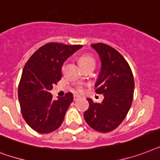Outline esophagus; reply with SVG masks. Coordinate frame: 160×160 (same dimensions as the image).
Returning <instances> with one entry per match:
<instances>
[{
  "instance_id": "obj_1",
  "label": "esophagus",
  "mask_w": 160,
  "mask_h": 160,
  "mask_svg": "<svg viewBox=\"0 0 160 160\" xmlns=\"http://www.w3.org/2000/svg\"><path fill=\"white\" fill-rule=\"evenodd\" d=\"M79 98H80V96H79V95H78V94H74V96H73L74 101H77V100Z\"/></svg>"
}]
</instances>
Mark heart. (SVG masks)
Wrapping results in <instances>:
<instances>
[{"label":"heart","mask_w":160,"mask_h":160,"mask_svg":"<svg viewBox=\"0 0 160 160\" xmlns=\"http://www.w3.org/2000/svg\"><path fill=\"white\" fill-rule=\"evenodd\" d=\"M90 62H93L94 63V60L93 58H91V57H89V56H83V57H82L80 58V63H81V65H85L87 63H90ZM74 91L76 92H82L84 91V86L82 84H78V85H77L75 89H74Z\"/></svg>","instance_id":"1"}]
</instances>
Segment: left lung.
<instances>
[{"label":"left lung","mask_w":160,"mask_h":160,"mask_svg":"<svg viewBox=\"0 0 160 160\" xmlns=\"http://www.w3.org/2000/svg\"><path fill=\"white\" fill-rule=\"evenodd\" d=\"M101 60V69L95 83L96 92L103 94L102 102H89L84 112L87 123L95 130L108 133L123 121L133 97L134 80L127 61L117 50L103 43L92 44Z\"/></svg>","instance_id":"1"}]
</instances>
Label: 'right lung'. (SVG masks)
I'll return each mask as SVG.
<instances>
[{"label":"right lung","mask_w":160,"mask_h":160,"mask_svg":"<svg viewBox=\"0 0 160 160\" xmlns=\"http://www.w3.org/2000/svg\"><path fill=\"white\" fill-rule=\"evenodd\" d=\"M82 48V45L48 43L36 51L26 63L18 87V98L22 117L36 132L51 133L62 123L73 101L72 93L68 92L53 100L50 91L62 78L64 62Z\"/></svg>","instance_id":"1"}]
</instances>
